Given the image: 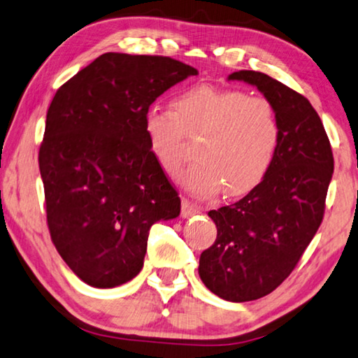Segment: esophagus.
Returning a JSON list of instances; mask_svg holds the SVG:
<instances>
[{"label": "esophagus", "instance_id": "34e87169", "mask_svg": "<svg viewBox=\"0 0 358 358\" xmlns=\"http://www.w3.org/2000/svg\"><path fill=\"white\" fill-rule=\"evenodd\" d=\"M200 213L198 210V206L195 203H192L187 200V198H182V211H180V216L182 217H190V216H195V214Z\"/></svg>", "mask_w": 358, "mask_h": 358}]
</instances>
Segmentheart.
Wrapping results in <instances>:
<instances>
[{
	"label": "heart",
	"instance_id": "heart-1",
	"mask_svg": "<svg viewBox=\"0 0 358 358\" xmlns=\"http://www.w3.org/2000/svg\"><path fill=\"white\" fill-rule=\"evenodd\" d=\"M144 128L153 155L171 178L185 162L184 137H201L198 162L182 176L185 189L198 196L214 195L222 187L227 195L255 189L271 169L282 139L271 102L211 86L179 94L173 110L150 108Z\"/></svg>",
	"mask_w": 358,
	"mask_h": 358
}]
</instances>
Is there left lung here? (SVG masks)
Returning a JSON list of instances; mask_svg holds the SVG:
<instances>
[{
	"label": "left lung",
	"instance_id": "left-lung-1",
	"mask_svg": "<svg viewBox=\"0 0 358 358\" xmlns=\"http://www.w3.org/2000/svg\"><path fill=\"white\" fill-rule=\"evenodd\" d=\"M259 90L277 110L282 139L271 169L248 195L208 213L217 227L200 256L205 287L230 302L259 299L282 285L320 227L333 152L315 108L266 73L240 70L229 81Z\"/></svg>",
	"mask_w": 358,
	"mask_h": 358
}]
</instances>
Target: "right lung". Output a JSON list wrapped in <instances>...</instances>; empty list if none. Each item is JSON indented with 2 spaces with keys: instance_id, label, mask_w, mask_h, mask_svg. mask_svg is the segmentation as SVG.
Returning a JSON list of instances; mask_svg holds the SVG:
<instances>
[{
  "instance_id": "1",
  "label": "right lung",
  "mask_w": 358,
  "mask_h": 358,
  "mask_svg": "<svg viewBox=\"0 0 358 358\" xmlns=\"http://www.w3.org/2000/svg\"><path fill=\"white\" fill-rule=\"evenodd\" d=\"M196 69L163 56L107 52L54 96L40 147L48 227L76 277L115 288L144 266L148 230L180 198L153 155L148 107Z\"/></svg>"
}]
</instances>
